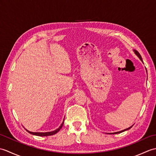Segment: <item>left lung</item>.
Here are the masks:
<instances>
[{
  "mask_svg": "<svg viewBox=\"0 0 156 156\" xmlns=\"http://www.w3.org/2000/svg\"><path fill=\"white\" fill-rule=\"evenodd\" d=\"M133 51L135 52V54H136L137 56H138V58H140L141 60L142 61V58H141V55L140 54V53H139L137 50H133ZM143 62V61H142ZM133 126V125H132ZM132 126H131L130 127H129V128H127V129H124V130H122V131H118V132H115V133H108V134H118V133H122V132H123V131H127V130H128V129H131V127H132Z\"/></svg>",
  "mask_w": 156,
  "mask_h": 156,
  "instance_id": "8db88e82",
  "label": "left lung"
}]
</instances>
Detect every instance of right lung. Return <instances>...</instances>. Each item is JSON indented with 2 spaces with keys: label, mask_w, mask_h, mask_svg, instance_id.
Instances as JSON below:
<instances>
[{
  "label": "right lung",
  "mask_w": 156,
  "mask_h": 156,
  "mask_svg": "<svg viewBox=\"0 0 156 156\" xmlns=\"http://www.w3.org/2000/svg\"><path fill=\"white\" fill-rule=\"evenodd\" d=\"M64 120L63 121V122L61 124V125L59 126V127L55 131H50V132H45V133H42V132H31V131H29L28 130H27V131L28 132V133H31L32 135H37V136H41V137H44V136H49V135H54L56 133H58V132L60 130V129H62L63 125H64Z\"/></svg>",
  "instance_id": "1"
}]
</instances>
